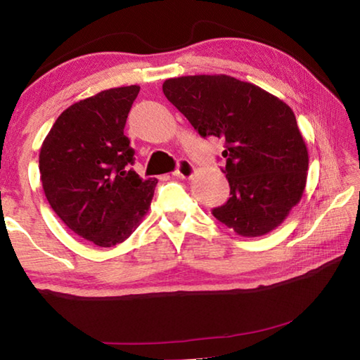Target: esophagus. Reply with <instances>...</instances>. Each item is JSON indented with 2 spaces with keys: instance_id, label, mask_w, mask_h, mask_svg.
I'll use <instances>...</instances> for the list:
<instances>
[{
  "instance_id": "obj_1",
  "label": "esophagus",
  "mask_w": 360,
  "mask_h": 360,
  "mask_svg": "<svg viewBox=\"0 0 360 360\" xmlns=\"http://www.w3.org/2000/svg\"><path fill=\"white\" fill-rule=\"evenodd\" d=\"M176 178H182V179H191L192 176L195 174V167L192 165L191 162L186 160V158H181L178 162V168L173 173Z\"/></svg>"
}]
</instances>
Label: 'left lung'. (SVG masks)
Wrapping results in <instances>:
<instances>
[{
    "instance_id": "obj_1",
    "label": "left lung",
    "mask_w": 360,
    "mask_h": 360,
    "mask_svg": "<svg viewBox=\"0 0 360 360\" xmlns=\"http://www.w3.org/2000/svg\"><path fill=\"white\" fill-rule=\"evenodd\" d=\"M163 94L202 136L225 139L229 202L212 214L240 236L284 222L307 186L308 149L295 114L278 96L227 75L167 79Z\"/></svg>"
}]
</instances>
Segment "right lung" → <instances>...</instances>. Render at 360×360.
I'll return each instance as SVG.
<instances>
[{
	"instance_id": "right-lung-1",
	"label": "right lung",
	"mask_w": 360,
	"mask_h": 360,
	"mask_svg": "<svg viewBox=\"0 0 360 360\" xmlns=\"http://www.w3.org/2000/svg\"><path fill=\"white\" fill-rule=\"evenodd\" d=\"M139 85L108 89L66 108L41 146L46 198L66 227L101 248L125 241L148 214L157 179L130 169L124 135Z\"/></svg>"
}]
</instances>
